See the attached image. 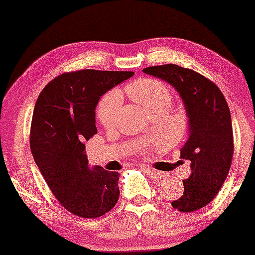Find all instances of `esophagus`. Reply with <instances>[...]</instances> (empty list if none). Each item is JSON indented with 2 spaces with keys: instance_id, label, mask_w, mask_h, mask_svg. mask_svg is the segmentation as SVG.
Returning <instances> with one entry per match:
<instances>
[{
  "instance_id": "obj_1",
  "label": "esophagus",
  "mask_w": 255,
  "mask_h": 255,
  "mask_svg": "<svg viewBox=\"0 0 255 255\" xmlns=\"http://www.w3.org/2000/svg\"><path fill=\"white\" fill-rule=\"evenodd\" d=\"M143 169L146 171V173L149 174V175L151 176V179H154V180H161V179H163V177H164V174L160 173V171L153 170V169L148 168V166H144Z\"/></svg>"
}]
</instances>
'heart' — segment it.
Wrapping results in <instances>:
<instances>
[{"label":"heart","instance_id":"obj_1","mask_svg":"<svg viewBox=\"0 0 255 255\" xmlns=\"http://www.w3.org/2000/svg\"><path fill=\"white\" fill-rule=\"evenodd\" d=\"M125 91L133 101L142 105L150 112L168 109L171 101L170 90L163 81L156 79L143 78L135 80L126 86ZM121 102L122 99L120 92L116 90L107 92L99 102L96 116L104 127L111 128L115 125Z\"/></svg>","mask_w":255,"mask_h":255}]
</instances>
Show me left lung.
<instances>
[{"label":"left lung","mask_w":255,"mask_h":255,"mask_svg":"<svg viewBox=\"0 0 255 255\" xmlns=\"http://www.w3.org/2000/svg\"><path fill=\"white\" fill-rule=\"evenodd\" d=\"M143 71L169 82L184 101L189 138L180 158L190 161L191 174L182 180L184 192L171 206L180 212H194L215 199L230 173L235 145L227 101L217 85L191 69L165 64Z\"/></svg>","instance_id":"8db88e82"}]
</instances>
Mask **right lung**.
Returning a JSON list of instances; mask_svg holds the SVG:
<instances>
[{
    "label": "right lung",
    "mask_w": 255,
    "mask_h": 255,
    "mask_svg": "<svg viewBox=\"0 0 255 255\" xmlns=\"http://www.w3.org/2000/svg\"><path fill=\"white\" fill-rule=\"evenodd\" d=\"M133 74L92 69L64 73L35 102L29 138L33 158L55 199L79 217L104 216L118 201L120 174L90 169L85 142L97 133L100 97Z\"/></svg>",
    "instance_id": "obj_1"
}]
</instances>
